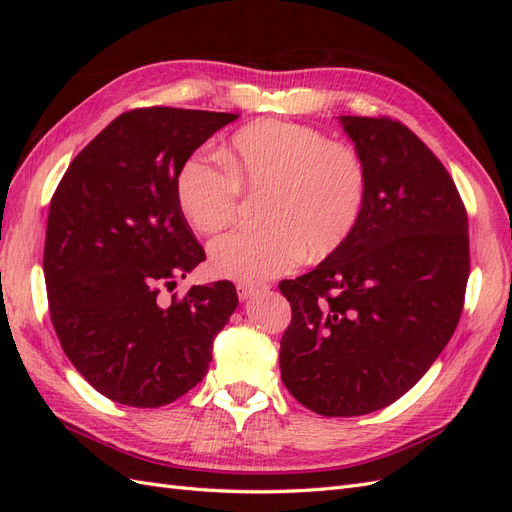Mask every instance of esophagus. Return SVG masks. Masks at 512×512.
<instances>
[{
    "instance_id": "obj_1",
    "label": "esophagus",
    "mask_w": 512,
    "mask_h": 512,
    "mask_svg": "<svg viewBox=\"0 0 512 512\" xmlns=\"http://www.w3.org/2000/svg\"><path fill=\"white\" fill-rule=\"evenodd\" d=\"M265 288H258V286H250V284H239L237 286V294H239V299L241 301H250L254 294H258V292H262Z\"/></svg>"
}]
</instances>
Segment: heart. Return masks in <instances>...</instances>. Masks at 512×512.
I'll return each instance as SVG.
<instances>
[{
  "mask_svg": "<svg viewBox=\"0 0 512 512\" xmlns=\"http://www.w3.org/2000/svg\"><path fill=\"white\" fill-rule=\"evenodd\" d=\"M226 168L194 158L181 168L177 200L185 222L203 235L226 228L239 207V188L267 192L260 230H237L213 241L215 275L260 284L324 258L352 235L367 198V166L346 143L280 119L241 128L220 151Z\"/></svg>",
  "mask_w": 512,
  "mask_h": 512,
  "instance_id": "heart-1",
  "label": "heart"
}]
</instances>
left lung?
I'll return each instance as SVG.
<instances>
[{"label": "left lung", "instance_id": "1", "mask_svg": "<svg viewBox=\"0 0 512 512\" xmlns=\"http://www.w3.org/2000/svg\"><path fill=\"white\" fill-rule=\"evenodd\" d=\"M367 166L352 235L280 290L292 322L282 382L322 416L391 406L453 337L470 275L468 215L451 175L399 121L339 117Z\"/></svg>", "mask_w": 512, "mask_h": 512}]
</instances>
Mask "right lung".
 <instances>
[{
	"mask_svg": "<svg viewBox=\"0 0 512 512\" xmlns=\"http://www.w3.org/2000/svg\"><path fill=\"white\" fill-rule=\"evenodd\" d=\"M237 117L168 106L123 113L72 160L51 200L53 327L76 371L117 404L160 408L188 393L239 305L230 282L158 301L205 260L179 209L181 168Z\"/></svg>",
	"mask_w": 512,
	"mask_h": 512,
	"instance_id": "add662e5",
	"label": "right lung"
}]
</instances>
